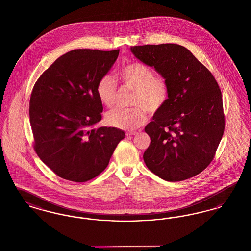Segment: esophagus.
Returning a JSON list of instances; mask_svg holds the SVG:
<instances>
[{"mask_svg": "<svg viewBox=\"0 0 251 251\" xmlns=\"http://www.w3.org/2000/svg\"><path fill=\"white\" fill-rule=\"evenodd\" d=\"M134 134H136V131H127V132H126V135H127V136H130V135H134Z\"/></svg>", "mask_w": 251, "mask_h": 251, "instance_id": "1", "label": "esophagus"}]
</instances>
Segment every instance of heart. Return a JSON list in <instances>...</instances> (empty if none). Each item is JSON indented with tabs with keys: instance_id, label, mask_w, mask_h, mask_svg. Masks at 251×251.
<instances>
[{
	"instance_id": "obj_1",
	"label": "heart",
	"mask_w": 251,
	"mask_h": 251,
	"mask_svg": "<svg viewBox=\"0 0 251 251\" xmlns=\"http://www.w3.org/2000/svg\"><path fill=\"white\" fill-rule=\"evenodd\" d=\"M120 78L127 86L133 88L131 108H118L105 115L109 126L132 131L141 127L147 120V112L155 114L165 106L169 97V87L162 77L140 62L126 65L120 72ZM100 101L106 107L115 105L118 97V84L109 74L102 76L96 85Z\"/></svg>"
}]
</instances>
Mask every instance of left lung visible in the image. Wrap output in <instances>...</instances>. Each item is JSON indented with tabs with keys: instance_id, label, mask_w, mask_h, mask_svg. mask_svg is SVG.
I'll return each instance as SVG.
<instances>
[{
	"instance_id": "obj_1",
	"label": "left lung",
	"mask_w": 251,
	"mask_h": 251,
	"mask_svg": "<svg viewBox=\"0 0 251 251\" xmlns=\"http://www.w3.org/2000/svg\"><path fill=\"white\" fill-rule=\"evenodd\" d=\"M167 81L169 97L145 131L151 144L144 162L158 177L179 181L210 165L225 129L222 94L212 72L178 44L131 47Z\"/></svg>"
}]
</instances>
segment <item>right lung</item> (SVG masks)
<instances>
[{
    "label": "right lung",
    "instance_id": "obj_1",
    "mask_svg": "<svg viewBox=\"0 0 251 251\" xmlns=\"http://www.w3.org/2000/svg\"><path fill=\"white\" fill-rule=\"evenodd\" d=\"M120 50H73L55 60L33 87L29 116L34 149L60 178L84 182L108 166L124 131L91 126L101 120L96 85Z\"/></svg>",
    "mask_w": 251,
    "mask_h": 251
}]
</instances>
